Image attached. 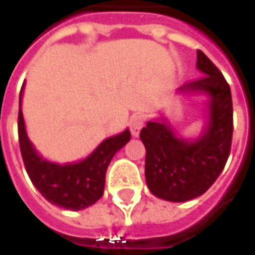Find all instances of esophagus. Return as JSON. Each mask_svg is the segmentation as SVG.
Instances as JSON below:
<instances>
[{
  "mask_svg": "<svg viewBox=\"0 0 255 255\" xmlns=\"http://www.w3.org/2000/svg\"><path fill=\"white\" fill-rule=\"evenodd\" d=\"M143 124H144V118L141 115H137L131 120V124H129V128H131V134L134 137H138L140 135V129L143 128Z\"/></svg>",
  "mask_w": 255,
  "mask_h": 255,
  "instance_id": "esophagus-1",
  "label": "esophagus"
}]
</instances>
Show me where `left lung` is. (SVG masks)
Returning a JSON list of instances; mask_svg holds the SVG:
<instances>
[{"label": "left lung", "mask_w": 255, "mask_h": 255, "mask_svg": "<svg viewBox=\"0 0 255 255\" xmlns=\"http://www.w3.org/2000/svg\"><path fill=\"white\" fill-rule=\"evenodd\" d=\"M196 68L204 77L184 84L177 93L207 97L201 134L186 138L165 117L147 121L140 131L146 147V184L156 198L170 202H186L205 193L223 171L230 153L233 109L229 84L199 50Z\"/></svg>", "instance_id": "obj_1"}]
</instances>
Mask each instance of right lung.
<instances>
[{"instance_id": "obj_1", "label": "right lung", "mask_w": 255, "mask_h": 255, "mask_svg": "<svg viewBox=\"0 0 255 255\" xmlns=\"http://www.w3.org/2000/svg\"><path fill=\"white\" fill-rule=\"evenodd\" d=\"M22 96L19 99V143L27 176L39 193L53 205L79 211L96 204L105 190L106 170L114 155L131 138L129 129L105 138L87 158L77 162L59 164L39 155L26 132L22 112Z\"/></svg>"}]
</instances>
